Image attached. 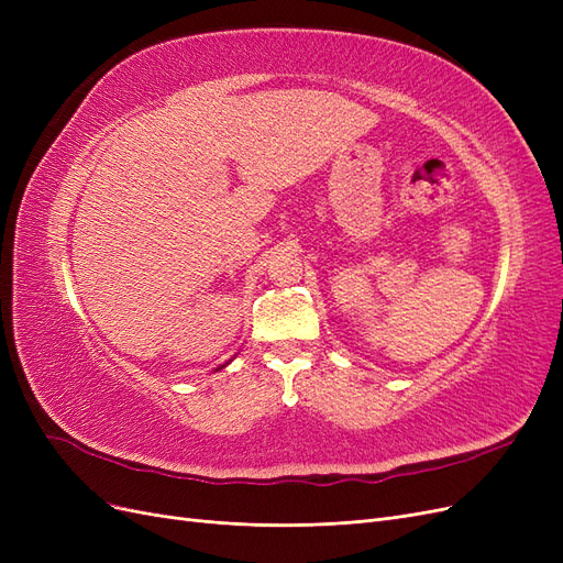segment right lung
Listing matches in <instances>:
<instances>
[{
	"mask_svg": "<svg viewBox=\"0 0 563 563\" xmlns=\"http://www.w3.org/2000/svg\"><path fill=\"white\" fill-rule=\"evenodd\" d=\"M230 362H232V360H230ZM230 362H225V364H220V366H218V368H216V371H220V368H225V366H228V364H230Z\"/></svg>",
	"mask_w": 563,
	"mask_h": 563,
	"instance_id": "obj_1",
	"label": "right lung"
}]
</instances>
